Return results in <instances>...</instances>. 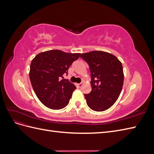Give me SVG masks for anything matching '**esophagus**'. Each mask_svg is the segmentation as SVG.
<instances>
[{"instance_id": "1", "label": "esophagus", "mask_w": 154, "mask_h": 154, "mask_svg": "<svg viewBox=\"0 0 154 154\" xmlns=\"http://www.w3.org/2000/svg\"><path fill=\"white\" fill-rule=\"evenodd\" d=\"M83 84H84V83H83V82H82V83H78V84H77V86H78L79 88H81V87L83 85Z\"/></svg>"}]
</instances>
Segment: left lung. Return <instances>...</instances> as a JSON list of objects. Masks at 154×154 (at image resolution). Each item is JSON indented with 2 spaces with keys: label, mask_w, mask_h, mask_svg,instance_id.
Masks as SVG:
<instances>
[{
  "label": "left lung",
  "mask_w": 154,
  "mask_h": 154,
  "mask_svg": "<svg viewBox=\"0 0 154 154\" xmlns=\"http://www.w3.org/2000/svg\"><path fill=\"white\" fill-rule=\"evenodd\" d=\"M80 57L88 64L91 71L92 91L85 94L87 104L94 111L106 110L115 103L122 92V63L112 54L102 51L83 53Z\"/></svg>",
  "instance_id": "obj_1"
}]
</instances>
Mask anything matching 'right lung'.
Segmentation results:
<instances>
[{"instance_id": "right-lung-1", "label": "right lung", "mask_w": 154, "mask_h": 154, "mask_svg": "<svg viewBox=\"0 0 154 154\" xmlns=\"http://www.w3.org/2000/svg\"><path fill=\"white\" fill-rule=\"evenodd\" d=\"M80 55L56 49L42 52L32 60L30 81L37 97L45 106L59 110L68 105L76 87L62 78Z\"/></svg>"}]
</instances>
